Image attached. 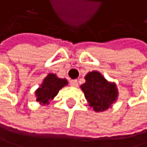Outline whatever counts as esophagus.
<instances>
[{
    "label": "esophagus",
    "mask_w": 147,
    "mask_h": 147,
    "mask_svg": "<svg viewBox=\"0 0 147 147\" xmlns=\"http://www.w3.org/2000/svg\"><path fill=\"white\" fill-rule=\"evenodd\" d=\"M69 84H70V86H71V87H78V80H71L69 81Z\"/></svg>",
    "instance_id": "1"
}]
</instances>
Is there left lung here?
<instances>
[{"mask_svg": "<svg viewBox=\"0 0 147 147\" xmlns=\"http://www.w3.org/2000/svg\"><path fill=\"white\" fill-rule=\"evenodd\" d=\"M86 82L80 88L84 92L89 107L96 112L108 109L117 99L118 91L115 83L108 82L98 71L88 72L85 77Z\"/></svg>", "mask_w": 147, "mask_h": 147, "instance_id": "left-lung-1", "label": "left lung"}]
</instances>
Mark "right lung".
Masks as SVG:
<instances>
[{"mask_svg": "<svg viewBox=\"0 0 147 147\" xmlns=\"http://www.w3.org/2000/svg\"><path fill=\"white\" fill-rule=\"evenodd\" d=\"M67 81L65 78H59L53 73L44 78L40 87L35 91L36 100L41 105H49V101L52 100L58 95L59 89L67 86Z\"/></svg>", "mask_w": 147, "mask_h": 147, "instance_id": "add662e5", "label": "right lung"}]
</instances>
